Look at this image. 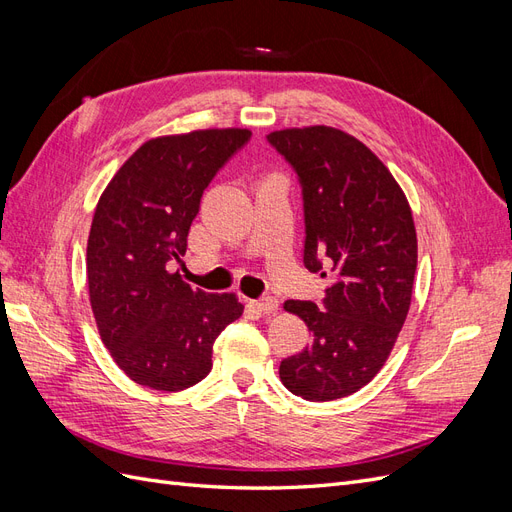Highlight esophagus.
<instances>
[{"mask_svg": "<svg viewBox=\"0 0 512 512\" xmlns=\"http://www.w3.org/2000/svg\"><path fill=\"white\" fill-rule=\"evenodd\" d=\"M252 305L258 309L260 314H273L277 305H280V301H277L275 297H260V299L252 301Z\"/></svg>", "mask_w": 512, "mask_h": 512, "instance_id": "34e87169", "label": "esophagus"}]
</instances>
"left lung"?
<instances>
[{
    "label": "left lung",
    "instance_id": "8db88e82",
    "mask_svg": "<svg viewBox=\"0 0 512 512\" xmlns=\"http://www.w3.org/2000/svg\"><path fill=\"white\" fill-rule=\"evenodd\" d=\"M297 173L303 196L307 271L335 282L320 305L286 301L312 344L280 363L286 389L309 401L352 395L374 378L404 327L416 273V230L408 200L374 153L327 128L267 134Z\"/></svg>",
    "mask_w": 512,
    "mask_h": 512
}]
</instances>
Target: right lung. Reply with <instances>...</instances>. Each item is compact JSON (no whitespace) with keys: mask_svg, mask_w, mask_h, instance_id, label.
Wrapping results in <instances>:
<instances>
[{"mask_svg":"<svg viewBox=\"0 0 512 512\" xmlns=\"http://www.w3.org/2000/svg\"><path fill=\"white\" fill-rule=\"evenodd\" d=\"M250 138L239 128L153 138L98 200L87 241L91 309L113 361L149 389L203 380L213 342L243 314L235 294L194 290L168 265L188 250L207 185Z\"/></svg>","mask_w":512,"mask_h":512,"instance_id":"obj_1","label":"right lung"}]
</instances>
